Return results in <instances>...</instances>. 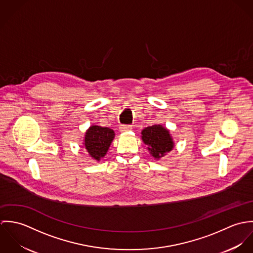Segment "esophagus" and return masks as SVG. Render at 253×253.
<instances>
[{
    "label": "esophagus",
    "mask_w": 253,
    "mask_h": 253,
    "mask_svg": "<svg viewBox=\"0 0 253 253\" xmlns=\"http://www.w3.org/2000/svg\"><path fill=\"white\" fill-rule=\"evenodd\" d=\"M130 129H131L130 126H121V127H120L121 132H126V131H128Z\"/></svg>",
    "instance_id": "34e87169"
}]
</instances>
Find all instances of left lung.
I'll return each instance as SVG.
<instances>
[{
	"instance_id": "1",
	"label": "left lung",
	"mask_w": 253,
	"mask_h": 253,
	"mask_svg": "<svg viewBox=\"0 0 253 253\" xmlns=\"http://www.w3.org/2000/svg\"><path fill=\"white\" fill-rule=\"evenodd\" d=\"M141 134L143 142L148 146L150 154L155 159H161L173 149L174 142L169 130L161 125L145 127Z\"/></svg>"
}]
</instances>
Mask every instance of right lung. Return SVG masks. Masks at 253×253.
<instances>
[{"mask_svg":"<svg viewBox=\"0 0 253 253\" xmlns=\"http://www.w3.org/2000/svg\"><path fill=\"white\" fill-rule=\"evenodd\" d=\"M114 137L113 129L93 125L85 132L84 148L92 159L100 161L106 155Z\"/></svg>","mask_w":253,"mask_h":253,"instance_id":"add662e5","label":"right lung"}]
</instances>
